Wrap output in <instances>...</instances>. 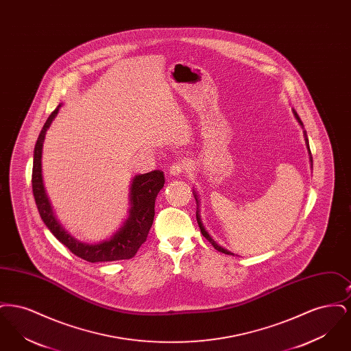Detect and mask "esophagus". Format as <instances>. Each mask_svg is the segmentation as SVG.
I'll return each mask as SVG.
<instances>
[{
	"mask_svg": "<svg viewBox=\"0 0 351 351\" xmlns=\"http://www.w3.org/2000/svg\"><path fill=\"white\" fill-rule=\"evenodd\" d=\"M186 168V163L184 160H179L176 163H173L171 167H169V175L171 176H180L184 172V169Z\"/></svg>",
	"mask_w": 351,
	"mask_h": 351,
	"instance_id": "34e87169",
	"label": "esophagus"
}]
</instances>
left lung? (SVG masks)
Returning a JSON list of instances; mask_svg holds the SVG:
<instances>
[{
	"mask_svg": "<svg viewBox=\"0 0 351 351\" xmlns=\"http://www.w3.org/2000/svg\"><path fill=\"white\" fill-rule=\"evenodd\" d=\"M293 112V116L296 118V121L299 122V125H300L301 128L304 129V125H302V122H301L300 117L298 116V113L295 112V109L292 110ZM304 138H305V145H306V149H308V152H309V162H311V168L313 169V159H312V154H311V150H309V142H308V136H306V132L304 130ZM193 196H195V199H196V204H197V210H196V219H197V223H199V226H200L201 233L202 235L213 245V247L216 249V250L221 251V252H223V254H228V255H234L232 251L228 250V249H225V247H222V246H219L217 242L210 237V234L206 232V229H205V226L202 225V221H201L200 216V210H199V202H200V196H199V193L193 189Z\"/></svg>",
	"mask_w": 351,
	"mask_h": 351,
	"instance_id": "obj_1",
	"label": "left lung"
}]
</instances>
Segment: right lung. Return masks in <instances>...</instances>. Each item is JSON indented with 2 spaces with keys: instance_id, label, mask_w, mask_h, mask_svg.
Masks as SVG:
<instances>
[{
  "instance_id": "right-lung-1",
  "label": "right lung",
  "mask_w": 351,
  "mask_h": 351,
  "mask_svg": "<svg viewBox=\"0 0 351 351\" xmlns=\"http://www.w3.org/2000/svg\"><path fill=\"white\" fill-rule=\"evenodd\" d=\"M60 106L62 104L47 118L34 149L33 193L39 215L56 239L86 262L96 263L130 259L146 241L150 232L155 216V199L165 185V175L160 171H151L149 173L134 176L129 192V216L109 239L99 243H86L76 239L68 233L55 216L42 176L43 142L47 129L58 116Z\"/></svg>"
}]
</instances>
